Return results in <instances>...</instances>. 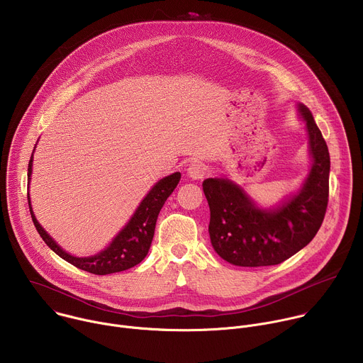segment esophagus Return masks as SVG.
<instances>
[{
    "instance_id": "obj_1",
    "label": "esophagus",
    "mask_w": 363,
    "mask_h": 363,
    "mask_svg": "<svg viewBox=\"0 0 363 363\" xmlns=\"http://www.w3.org/2000/svg\"><path fill=\"white\" fill-rule=\"evenodd\" d=\"M187 174L191 177V179H196V180H200L206 176V166L203 163H199V162H194L189 166L187 169Z\"/></svg>"
}]
</instances>
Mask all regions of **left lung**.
Here are the masks:
<instances>
[{"label": "left lung", "mask_w": 363, "mask_h": 363, "mask_svg": "<svg viewBox=\"0 0 363 363\" xmlns=\"http://www.w3.org/2000/svg\"><path fill=\"white\" fill-rule=\"evenodd\" d=\"M313 159L302 190L277 210H259L234 183L206 179L203 191L210 207L208 233L216 252L240 267L277 265L303 248L323 221L329 197L330 159L311 112L299 105Z\"/></svg>", "instance_id": "left-lung-1"}]
</instances>
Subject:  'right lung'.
I'll return each mask as SVG.
<instances>
[{"label": "right lung", "mask_w": 363, "mask_h": 363, "mask_svg": "<svg viewBox=\"0 0 363 363\" xmlns=\"http://www.w3.org/2000/svg\"><path fill=\"white\" fill-rule=\"evenodd\" d=\"M31 172H33V156L28 163V180L31 177ZM180 177L182 174L177 172L162 179L159 183H156V186L149 191V194L145 197V200L136 210L132 220L118 234V237L112 241V244L106 250L101 251L99 254L94 257H86V258L72 257L71 254L65 252L37 221L31 208L30 196H28V206H30L31 217L37 231L54 252H57L61 258H64L65 261H68L69 264L75 265L79 269L88 271L95 275H106V274L129 269L138 265L147 255L153 235H155L157 216L164 201L173 193L177 183L180 182Z\"/></svg>", "instance_id": "add662e5"}]
</instances>
